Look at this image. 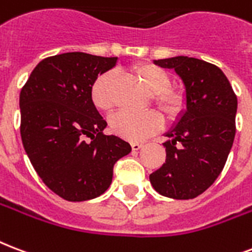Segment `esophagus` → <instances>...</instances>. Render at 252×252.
Wrapping results in <instances>:
<instances>
[{"mask_svg": "<svg viewBox=\"0 0 252 252\" xmlns=\"http://www.w3.org/2000/svg\"><path fill=\"white\" fill-rule=\"evenodd\" d=\"M143 147V143H132V149H133V151H139V149H141Z\"/></svg>", "mask_w": 252, "mask_h": 252, "instance_id": "obj_1", "label": "esophagus"}]
</instances>
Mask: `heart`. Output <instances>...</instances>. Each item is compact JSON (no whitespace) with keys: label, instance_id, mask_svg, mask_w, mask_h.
Segmentation results:
<instances>
[{"label":"heart","instance_id":"1","mask_svg":"<svg viewBox=\"0 0 252 252\" xmlns=\"http://www.w3.org/2000/svg\"><path fill=\"white\" fill-rule=\"evenodd\" d=\"M132 75L152 95V101L169 120L178 118L185 109V94L181 90L172 88V78L168 71L152 63H139L132 67ZM115 74L107 71L99 75L91 86V100L100 111H111L115 105L112 84ZM111 129L115 133L129 140L140 141L161 126V118L155 112H119L111 118Z\"/></svg>","mask_w":252,"mask_h":252}]
</instances>
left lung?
Wrapping results in <instances>:
<instances>
[{"label": "left lung", "mask_w": 252, "mask_h": 252, "mask_svg": "<svg viewBox=\"0 0 252 252\" xmlns=\"http://www.w3.org/2000/svg\"><path fill=\"white\" fill-rule=\"evenodd\" d=\"M173 68L184 82L186 111L165 133L166 160L149 176L161 195L191 199L220 176L235 137L238 100L220 67L189 57L155 61Z\"/></svg>", "instance_id": "8db88e82"}]
</instances>
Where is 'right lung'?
Listing matches in <instances>:
<instances>
[{
	"label": "right lung",
	"instance_id": "1",
	"mask_svg": "<svg viewBox=\"0 0 252 252\" xmlns=\"http://www.w3.org/2000/svg\"><path fill=\"white\" fill-rule=\"evenodd\" d=\"M118 58L64 53L41 61L21 90V137L29 160L55 194L71 202L108 189L115 162L132 148L103 133L107 122L91 100V86Z\"/></svg>",
	"mask_w": 252,
	"mask_h": 252
}]
</instances>
